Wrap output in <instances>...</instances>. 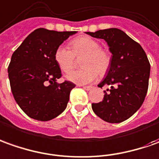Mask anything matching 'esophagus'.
<instances>
[{"label":"esophagus","mask_w":159,"mask_h":159,"mask_svg":"<svg viewBox=\"0 0 159 159\" xmlns=\"http://www.w3.org/2000/svg\"><path fill=\"white\" fill-rule=\"evenodd\" d=\"M83 88L86 91H90L91 89H93V86H83Z\"/></svg>","instance_id":"esophagus-1"}]
</instances>
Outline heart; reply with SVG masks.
<instances>
[{"label":"heart","mask_w":159,"mask_h":159,"mask_svg":"<svg viewBox=\"0 0 159 159\" xmlns=\"http://www.w3.org/2000/svg\"><path fill=\"white\" fill-rule=\"evenodd\" d=\"M71 50L61 46L54 53V60L64 73H69L74 66L75 57L81 59L83 68L73 71L66 75V80L77 85H86L95 80L99 74L108 71L111 56L107 50L99 48V43L89 36H80L70 42Z\"/></svg>","instance_id":"1"}]
</instances>
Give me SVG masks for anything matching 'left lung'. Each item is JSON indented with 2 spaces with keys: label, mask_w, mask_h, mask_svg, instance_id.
Instances as JSON below:
<instances>
[{
  "label": "left lung",
  "mask_w": 159,
  "mask_h": 159,
  "mask_svg": "<svg viewBox=\"0 0 159 159\" xmlns=\"http://www.w3.org/2000/svg\"><path fill=\"white\" fill-rule=\"evenodd\" d=\"M93 38L103 39L111 53L107 75L98 85L104 91L101 102L93 103L94 113L108 123H120L134 114L147 93L151 66L144 49L119 28L86 32Z\"/></svg>",
  "instance_id": "left-lung-1"
}]
</instances>
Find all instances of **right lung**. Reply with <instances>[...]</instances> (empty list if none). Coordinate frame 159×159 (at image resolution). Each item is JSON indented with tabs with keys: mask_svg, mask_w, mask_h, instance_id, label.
<instances>
[{
	"mask_svg": "<svg viewBox=\"0 0 159 159\" xmlns=\"http://www.w3.org/2000/svg\"><path fill=\"white\" fill-rule=\"evenodd\" d=\"M76 33L38 28L11 57L7 73L12 93L21 110L32 119L51 120L66 108L75 85L66 80L57 82L61 71L54 53L64 40Z\"/></svg>",
	"mask_w": 159,
	"mask_h": 159,
	"instance_id": "1",
	"label": "right lung"
}]
</instances>
